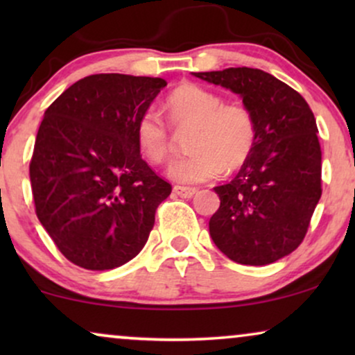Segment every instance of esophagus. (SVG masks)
<instances>
[{
  "label": "esophagus",
  "mask_w": 355,
  "mask_h": 355,
  "mask_svg": "<svg viewBox=\"0 0 355 355\" xmlns=\"http://www.w3.org/2000/svg\"><path fill=\"white\" fill-rule=\"evenodd\" d=\"M174 193L182 198H191L197 193L196 187H184V186H174Z\"/></svg>",
  "instance_id": "esophagus-1"
}]
</instances>
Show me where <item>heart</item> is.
<instances>
[{"label": "heart", "mask_w": 355, "mask_h": 355, "mask_svg": "<svg viewBox=\"0 0 355 355\" xmlns=\"http://www.w3.org/2000/svg\"><path fill=\"white\" fill-rule=\"evenodd\" d=\"M164 111L176 130H186V158L174 162L169 178L181 184H198L234 171L249 159L257 139L255 116L249 106L225 103L215 90L192 82L176 87L164 100ZM135 142L144 157L162 164L171 152L169 130L159 114L145 110L135 123Z\"/></svg>", "instance_id": "heart-1"}]
</instances>
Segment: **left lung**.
Instances as JSON below:
<instances>
[{
    "instance_id": "1",
    "label": "left lung",
    "mask_w": 355,
    "mask_h": 355,
    "mask_svg": "<svg viewBox=\"0 0 355 355\" xmlns=\"http://www.w3.org/2000/svg\"><path fill=\"white\" fill-rule=\"evenodd\" d=\"M192 74L239 94L257 123L249 159L231 182L215 187L221 203L210 218L211 239L236 263H273L302 244L322 197L317 121L299 92L265 71Z\"/></svg>"
}]
</instances>
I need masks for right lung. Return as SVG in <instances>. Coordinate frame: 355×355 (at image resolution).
<instances>
[{
    "mask_svg": "<svg viewBox=\"0 0 355 355\" xmlns=\"http://www.w3.org/2000/svg\"><path fill=\"white\" fill-rule=\"evenodd\" d=\"M166 80L94 74L48 106L31 159L35 213L67 260L113 270L144 249L171 184L144 162L135 123Z\"/></svg>",
    "mask_w": 355,
    "mask_h": 355,
    "instance_id": "1",
    "label": "right lung"
}]
</instances>
